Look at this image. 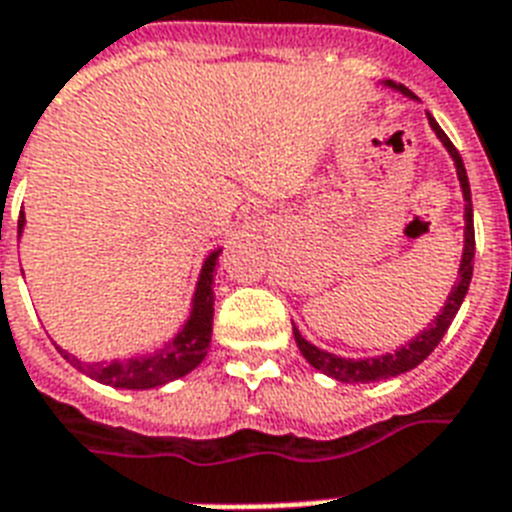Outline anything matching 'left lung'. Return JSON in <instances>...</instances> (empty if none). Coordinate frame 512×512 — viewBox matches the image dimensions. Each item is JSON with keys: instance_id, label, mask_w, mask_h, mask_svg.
Masks as SVG:
<instances>
[{"instance_id": "1", "label": "left lung", "mask_w": 512, "mask_h": 512, "mask_svg": "<svg viewBox=\"0 0 512 512\" xmlns=\"http://www.w3.org/2000/svg\"><path fill=\"white\" fill-rule=\"evenodd\" d=\"M384 86L395 88V91H400V94L408 96V99H416V96H413L408 88L400 86V83H395V80H384ZM426 117H429V125H432V130L437 133V138L447 149V154L453 156L455 172H458V180H460V190H463V201H466V214H463V217H466V230H463V259H460L458 282H455L453 290H450V295H447L445 306H442V311L437 314V319H434V322L429 324L424 332H421V335L413 337L411 342H405L403 348H398L395 353H384V356H377V358H342V356H335V353H327V350L311 345V342H308L306 337L298 332V327L293 324L295 342H298V350L303 353V358H306V361L311 363L316 371H322V374L337 379V382H348V384L350 382H361V384L363 382H379V379H392V377H398V374H405V371L416 369L418 363L424 361V358L429 356L434 348H437L439 340L445 337L447 327L453 324L460 303H463V298H466V293H468V285H471V274H474V251H476L471 185H468L466 167H463V159H460V154H458V149L453 146V141L447 138L445 130L439 128L437 120H434L432 114L426 112Z\"/></svg>"}]
</instances>
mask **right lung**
<instances>
[{
    "label": "right lung",
    "instance_id": "obj_1",
    "mask_svg": "<svg viewBox=\"0 0 512 512\" xmlns=\"http://www.w3.org/2000/svg\"><path fill=\"white\" fill-rule=\"evenodd\" d=\"M23 225L25 214H20V230H23ZM219 253H222V248L206 256L201 274H198L193 303H190L188 322L183 324V329L170 342H164L162 348L154 350V353H143V356L109 363H86L75 358L73 353L57 348L62 358L73 363L75 369L83 371L86 377L109 384V387H117V390H151V387H162V384L175 382V379L190 374L209 353L211 322H214V290H211V285H214V269H217Z\"/></svg>",
    "mask_w": 512,
    "mask_h": 512
}]
</instances>
